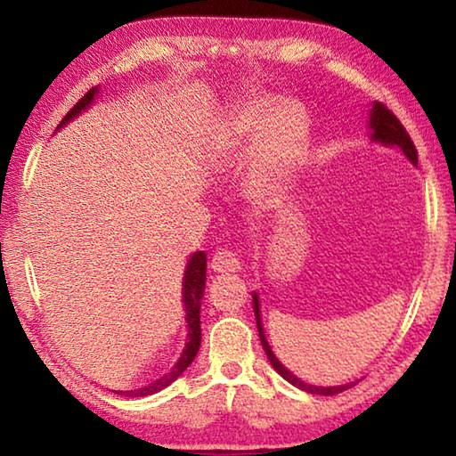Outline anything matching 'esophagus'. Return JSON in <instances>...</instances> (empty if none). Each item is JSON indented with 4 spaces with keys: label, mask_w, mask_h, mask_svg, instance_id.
Wrapping results in <instances>:
<instances>
[{
    "label": "esophagus",
    "mask_w": 456,
    "mask_h": 456,
    "mask_svg": "<svg viewBox=\"0 0 456 456\" xmlns=\"http://www.w3.org/2000/svg\"><path fill=\"white\" fill-rule=\"evenodd\" d=\"M211 269L215 273H237L241 269V261L233 251H217L211 259Z\"/></svg>",
    "instance_id": "esophagus-1"
}]
</instances>
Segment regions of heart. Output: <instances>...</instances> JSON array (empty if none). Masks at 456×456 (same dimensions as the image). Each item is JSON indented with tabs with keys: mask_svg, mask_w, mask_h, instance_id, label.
<instances>
[{
	"mask_svg": "<svg viewBox=\"0 0 456 456\" xmlns=\"http://www.w3.org/2000/svg\"><path fill=\"white\" fill-rule=\"evenodd\" d=\"M312 130L302 106L293 100L256 96L231 114L213 151L219 173H229L247 152L243 173L245 197L267 207L288 189L310 151Z\"/></svg>",
	"mask_w": 456,
	"mask_h": 456,
	"instance_id": "1",
	"label": "heart"
}]
</instances>
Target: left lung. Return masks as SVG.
<instances>
[{
	"mask_svg": "<svg viewBox=\"0 0 456 456\" xmlns=\"http://www.w3.org/2000/svg\"><path fill=\"white\" fill-rule=\"evenodd\" d=\"M366 126H368V141L370 142L382 144L384 149H398L408 160H411L414 167H419V154H416V149H414V144L411 141V136H408L404 126L400 125V120L384 104H380V102L372 104V108H370V114H368V120H366ZM251 296H253V312H256V322H257L261 346H264V350L267 354V360L272 362V366L277 370V374L285 378V380H288L289 384L296 386V388L310 392V395H320V396L339 395V392L348 390V388H352L354 384H356V382H348V384H342V386L307 384V382L302 380V378H297L296 374H293L291 370L285 368L280 362V358H277L273 354L272 346H269L267 338H265L264 323H261V304H259L257 291H253Z\"/></svg>",
	"mask_w": 456,
	"mask_h": 456,
	"instance_id": "1",
	"label": "left lung"
}]
</instances>
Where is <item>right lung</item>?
I'll return each instance as SVG.
<instances>
[{"label":"right lung","mask_w":456,"mask_h":456,"mask_svg":"<svg viewBox=\"0 0 456 456\" xmlns=\"http://www.w3.org/2000/svg\"><path fill=\"white\" fill-rule=\"evenodd\" d=\"M98 92H100V86L92 88L88 94L66 114L64 120L58 125L56 133L60 128H64L68 122H72L74 118H78L80 114L86 112L88 108L94 104ZM205 281H207V253L195 251L189 257L187 265H184V275H183V305H184V312H187V315H184V322H187V344H184L179 360H176V364L171 368V372L160 376L159 380H154L149 386H142V388H136V390H118V392L114 390L117 395L130 396V398L157 395V392L167 388L168 384H173L176 378H179L184 370L191 366V362L195 360L197 352L200 348V299H203Z\"/></svg>","instance_id":"add662e5"}]
</instances>
